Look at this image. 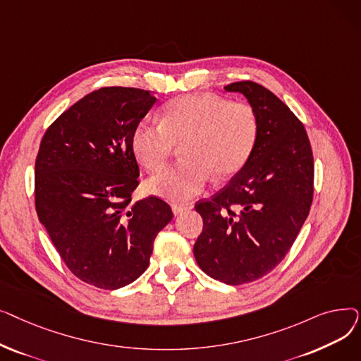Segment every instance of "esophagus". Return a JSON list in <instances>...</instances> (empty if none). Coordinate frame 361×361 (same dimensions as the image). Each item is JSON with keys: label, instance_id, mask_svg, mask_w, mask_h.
Returning a JSON list of instances; mask_svg holds the SVG:
<instances>
[{"label": "esophagus", "instance_id": "1", "mask_svg": "<svg viewBox=\"0 0 361 361\" xmlns=\"http://www.w3.org/2000/svg\"><path fill=\"white\" fill-rule=\"evenodd\" d=\"M192 207H193L192 204H178V203H176V204H173V214L180 215V214H183L188 209H192Z\"/></svg>", "mask_w": 361, "mask_h": 361}]
</instances>
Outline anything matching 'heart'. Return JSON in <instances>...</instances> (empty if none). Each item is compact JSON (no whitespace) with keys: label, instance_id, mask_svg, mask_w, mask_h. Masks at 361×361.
I'll use <instances>...</instances> for the list:
<instances>
[{"label":"heart","instance_id":"heart-1","mask_svg":"<svg viewBox=\"0 0 361 361\" xmlns=\"http://www.w3.org/2000/svg\"><path fill=\"white\" fill-rule=\"evenodd\" d=\"M259 137V118L247 102H231L212 93H187L171 99L161 123L140 121L131 149L149 171L162 169L177 143H184L183 162L150 178L149 188L171 202L200 195L214 174L230 178L249 162Z\"/></svg>","mask_w":361,"mask_h":361}]
</instances>
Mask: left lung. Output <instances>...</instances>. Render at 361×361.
<instances>
[{
	"label": "left lung",
	"instance_id": "8db88e82",
	"mask_svg": "<svg viewBox=\"0 0 361 361\" xmlns=\"http://www.w3.org/2000/svg\"><path fill=\"white\" fill-rule=\"evenodd\" d=\"M255 108L259 137L245 166L211 200L196 203L203 231L193 252L214 279L240 286L269 274L286 257L313 199V154L305 126L255 82L224 87Z\"/></svg>",
	"mask_w": 361,
	"mask_h": 361
}]
</instances>
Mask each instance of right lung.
Listing matches in <instances>:
<instances>
[{
    "label": "right lung",
    "mask_w": 361,
    "mask_h": 361,
    "mask_svg": "<svg viewBox=\"0 0 361 361\" xmlns=\"http://www.w3.org/2000/svg\"><path fill=\"white\" fill-rule=\"evenodd\" d=\"M155 102L135 87L94 90L51 124L37 152V216L68 269L93 287L136 281L173 219L158 197L131 202L139 184L131 135Z\"/></svg>",
    "instance_id": "right-lung-1"
}]
</instances>
